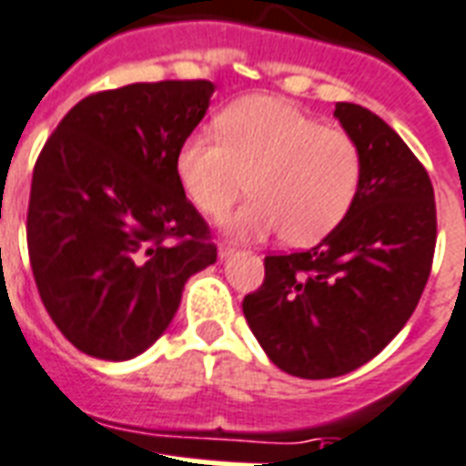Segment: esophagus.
<instances>
[{
	"mask_svg": "<svg viewBox=\"0 0 466 466\" xmlns=\"http://www.w3.org/2000/svg\"><path fill=\"white\" fill-rule=\"evenodd\" d=\"M236 245H228V243H221L218 245V258L221 259H226V258H230V255H236Z\"/></svg>",
	"mask_w": 466,
	"mask_h": 466,
	"instance_id": "obj_1",
	"label": "esophagus"
}]
</instances>
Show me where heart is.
<instances>
[{
  "instance_id": "b5f03b06",
  "label": "heart",
  "mask_w": 466,
  "mask_h": 466,
  "mask_svg": "<svg viewBox=\"0 0 466 466\" xmlns=\"http://www.w3.org/2000/svg\"><path fill=\"white\" fill-rule=\"evenodd\" d=\"M216 131L218 138L187 136L175 172L208 218H221L250 187L252 199L226 218L230 236L284 230L287 243L311 245L345 221L362 184V153L350 133L277 96L238 99L216 116Z\"/></svg>"
}]
</instances>
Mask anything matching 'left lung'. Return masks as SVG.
Here are the masks:
<instances>
[{"mask_svg":"<svg viewBox=\"0 0 466 466\" xmlns=\"http://www.w3.org/2000/svg\"><path fill=\"white\" fill-rule=\"evenodd\" d=\"M335 118L362 153L355 204L311 250L267 255L265 282L243 299L267 357L301 380L348 374L394 340L438 236L431 177L399 133L360 104L338 102Z\"/></svg>","mask_w":466,"mask_h":466,"instance_id":"obj_1","label":"left lung"}]
</instances>
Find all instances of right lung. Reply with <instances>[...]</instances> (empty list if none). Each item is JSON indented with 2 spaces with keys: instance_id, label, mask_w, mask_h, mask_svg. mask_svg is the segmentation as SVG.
<instances>
[{
  "instance_id": "add662e5",
  "label": "right lung",
  "mask_w": 466,
  "mask_h": 466,
  "mask_svg": "<svg viewBox=\"0 0 466 466\" xmlns=\"http://www.w3.org/2000/svg\"><path fill=\"white\" fill-rule=\"evenodd\" d=\"M214 95L165 79L75 104L34 167L26 238L35 287L60 333L99 360H131L175 319L194 272L216 262L187 201L177 150Z\"/></svg>"
}]
</instances>
